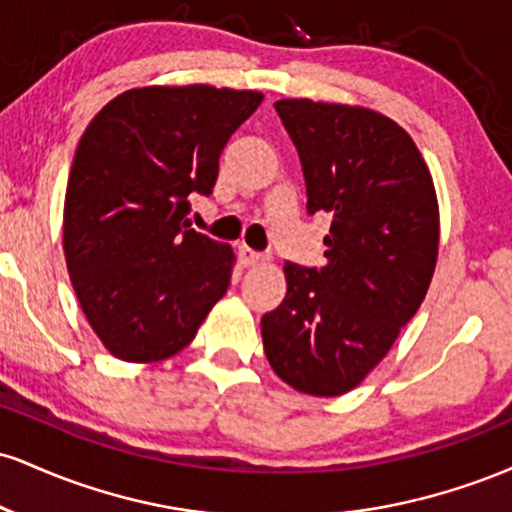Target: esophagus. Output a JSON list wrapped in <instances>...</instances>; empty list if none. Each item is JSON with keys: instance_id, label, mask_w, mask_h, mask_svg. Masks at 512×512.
Here are the masks:
<instances>
[{"instance_id": "esophagus-1", "label": "esophagus", "mask_w": 512, "mask_h": 512, "mask_svg": "<svg viewBox=\"0 0 512 512\" xmlns=\"http://www.w3.org/2000/svg\"><path fill=\"white\" fill-rule=\"evenodd\" d=\"M238 260H240V264H243V267H255V264L267 262L269 257L262 255V252L248 248V245H240V248H238Z\"/></svg>"}]
</instances>
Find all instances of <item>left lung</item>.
I'll use <instances>...</instances> for the list:
<instances>
[{"label":"left lung","instance_id":"obj_1","mask_svg":"<svg viewBox=\"0 0 512 512\" xmlns=\"http://www.w3.org/2000/svg\"><path fill=\"white\" fill-rule=\"evenodd\" d=\"M301 158L308 211L332 216L327 264L286 262V298L262 317L269 366L293 390H354L424 303L438 260L431 170L395 120L344 103H274Z\"/></svg>","mask_w":512,"mask_h":512}]
</instances>
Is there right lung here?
<instances>
[{"instance_id": "obj_1", "label": "right lung", "mask_w": 512, "mask_h": 512, "mask_svg": "<svg viewBox=\"0 0 512 512\" xmlns=\"http://www.w3.org/2000/svg\"><path fill=\"white\" fill-rule=\"evenodd\" d=\"M260 91L142 86L105 103L76 146L62 245L88 325L129 363L175 356L231 284L236 255L187 223Z\"/></svg>"}]
</instances>
